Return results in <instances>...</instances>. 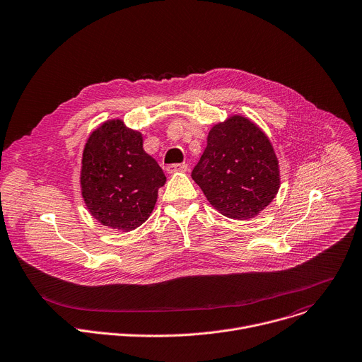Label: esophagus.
Segmentation results:
<instances>
[{"instance_id":"34e87169","label":"esophagus","mask_w":362,"mask_h":362,"mask_svg":"<svg viewBox=\"0 0 362 362\" xmlns=\"http://www.w3.org/2000/svg\"><path fill=\"white\" fill-rule=\"evenodd\" d=\"M187 170V165L186 163H175V165H169L166 168L168 173H176V172H186Z\"/></svg>"}]
</instances>
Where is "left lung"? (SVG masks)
Returning a JSON list of instances; mask_svg holds the SVG:
<instances>
[{"instance_id": "1", "label": "left lung", "mask_w": 362, "mask_h": 362, "mask_svg": "<svg viewBox=\"0 0 362 362\" xmlns=\"http://www.w3.org/2000/svg\"><path fill=\"white\" fill-rule=\"evenodd\" d=\"M192 179L218 213L246 220L276 197L279 160L266 134L250 119L234 115L210 129Z\"/></svg>"}]
</instances>
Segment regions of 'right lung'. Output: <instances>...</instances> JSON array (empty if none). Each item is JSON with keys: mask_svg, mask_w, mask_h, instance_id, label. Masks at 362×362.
<instances>
[{"mask_svg": "<svg viewBox=\"0 0 362 362\" xmlns=\"http://www.w3.org/2000/svg\"><path fill=\"white\" fill-rule=\"evenodd\" d=\"M166 176L144 151V138L120 119L107 120L86 141L81 190L89 213L103 226L131 231L151 216Z\"/></svg>", "mask_w": 362, "mask_h": 362, "instance_id": "obj_1", "label": "right lung"}]
</instances>
